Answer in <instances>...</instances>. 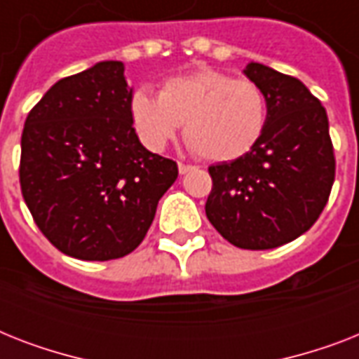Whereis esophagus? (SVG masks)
<instances>
[{
    "instance_id": "obj_1",
    "label": "esophagus",
    "mask_w": 359,
    "mask_h": 359,
    "mask_svg": "<svg viewBox=\"0 0 359 359\" xmlns=\"http://www.w3.org/2000/svg\"><path fill=\"white\" fill-rule=\"evenodd\" d=\"M194 169H196V165H190V163L179 162V173H180V175L188 173V171H194Z\"/></svg>"
}]
</instances>
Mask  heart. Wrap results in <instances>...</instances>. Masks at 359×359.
<instances>
[{"mask_svg":"<svg viewBox=\"0 0 359 359\" xmlns=\"http://www.w3.org/2000/svg\"><path fill=\"white\" fill-rule=\"evenodd\" d=\"M130 121L141 143L162 151L184 124L186 143L197 156L229 162L261 141L268 98L259 83L218 70L171 78L160 95L140 87L130 97Z\"/></svg>","mask_w":359,"mask_h":359,"instance_id":"obj_1","label":"heart"}]
</instances>
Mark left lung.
<instances>
[{
	"mask_svg": "<svg viewBox=\"0 0 359 359\" xmlns=\"http://www.w3.org/2000/svg\"><path fill=\"white\" fill-rule=\"evenodd\" d=\"M244 74L266 93L261 141L233 162L208 168V222L242 250H273L313 227L328 203L335 154L328 115L300 80L261 63Z\"/></svg>",
	"mask_w": 359,
	"mask_h": 359,
	"instance_id": "1",
	"label": "left lung"
}]
</instances>
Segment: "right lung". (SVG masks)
<instances>
[{
	"mask_svg": "<svg viewBox=\"0 0 359 359\" xmlns=\"http://www.w3.org/2000/svg\"><path fill=\"white\" fill-rule=\"evenodd\" d=\"M121 61L59 80L22 132L20 188L41 233L65 255L111 261L143 242L177 162L141 145Z\"/></svg>",
	"mask_w": 359,
	"mask_h": 359,
	"instance_id": "obj_1",
	"label": "right lung"
}]
</instances>
